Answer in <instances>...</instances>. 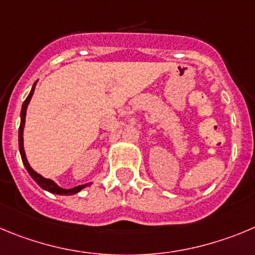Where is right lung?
Returning <instances> with one entry per match:
<instances>
[{
	"instance_id": "1",
	"label": "right lung",
	"mask_w": 255,
	"mask_h": 255,
	"mask_svg": "<svg viewBox=\"0 0 255 255\" xmlns=\"http://www.w3.org/2000/svg\"><path fill=\"white\" fill-rule=\"evenodd\" d=\"M36 83H34L32 88H31V92L30 94L27 95V98L25 99L22 104V108H21V123H20V128H18V148H20V154H21V158H22V162L23 166L26 167L27 172L30 173V176L32 177L35 182L39 185L41 189L46 190V191L51 192V194H56V195H74V194H78L79 191H82L84 187L89 186L92 185V182L89 184H85V185H79V186H75L73 189H63L60 187L59 185H56L55 182L50 180V178H45L44 176H41L40 173H37L36 171L32 170L30 165H28V161L26 158V154H25V149H23V128H25V117H26V109H27L28 103H30L31 98H32V94L35 92V87H36Z\"/></svg>"
}]
</instances>
